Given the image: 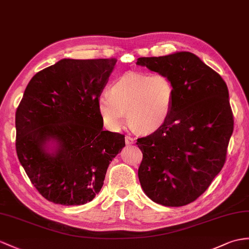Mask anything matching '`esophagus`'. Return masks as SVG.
Here are the masks:
<instances>
[{"instance_id": "1", "label": "esophagus", "mask_w": 249, "mask_h": 249, "mask_svg": "<svg viewBox=\"0 0 249 249\" xmlns=\"http://www.w3.org/2000/svg\"><path fill=\"white\" fill-rule=\"evenodd\" d=\"M124 141H125V144H128V145H130V144H133V143L135 142L134 139H133V138H132V137H130V136H125Z\"/></svg>"}]
</instances>
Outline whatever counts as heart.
Returning a JSON list of instances; mask_svg holds the SVG:
<instances>
[{"label":"heart","instance_id":"heart-1","mask_svg":"<svg viewBox=\"0 0 249 249\" xmlns=\"http://www.w3.org/2000/svg\"><path fill=\"white\" fill-rule=\"evenodd\" d=\"M174 84L161 72L126 71L115 79L107 94L100 95L98 111L107 129L117 132L124 121L142 134L167 123L174 105Z\"/></svg>","mask_w":249,"mask_h":249}]
</instances>
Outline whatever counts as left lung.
Returning a JSON list of instances; mask_svg holds the SVG:
<instances>
[{"label":"left lung","instance_id":"left-lung-1","mask_svg":"<svg viewBox=\"0 0 249 249\" xmlns=\"http://www.w3.org/2000/svg\"><path fill=\"white\" fill-rule=\"evenodd\" d=\"M137 65L167 75L174 84L170 117L136 144L142 152L138 178L153 202L190 204L208 189L226 160L233 116L225 81L195 53L142 57Z\"/></svg>","mask_w":249,"mask_h":249}]
</instances>
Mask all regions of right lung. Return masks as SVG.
<instances>
[{"instance_id": "1", "label": "right lung", "mask_w": 249, "mask_h": 249, "mask_svg": "<svg viewBox=\"0 0 249 249\" xmlns=\"http://www.w3.org/2000/svg\"><path fill=\"white\" fill-rule=\"evenodd\" d=\"M117 60L62 59L29 81L16 112L18 159L54 204L90 202L124 135L104 131L98 99Z\"/></svg>"}]
</instances>
